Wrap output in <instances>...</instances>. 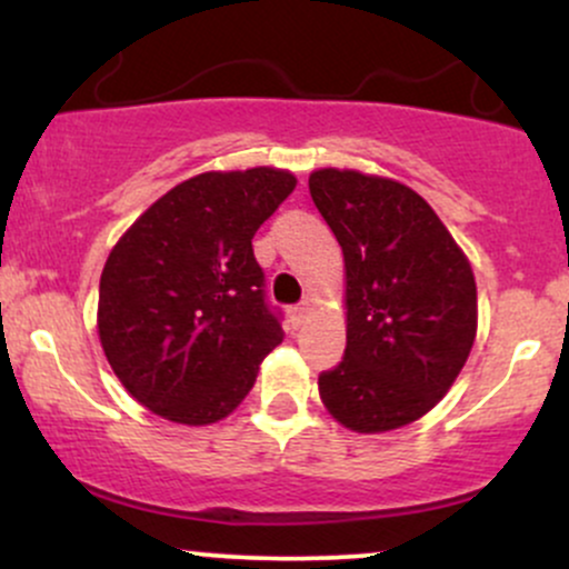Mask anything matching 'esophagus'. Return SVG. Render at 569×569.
<instances>
[{"label": "esophagus", "mask_w": 569, "mask_h": 569, "mask_svg": "<svg viewBox=\"0 0 569 569\" xmlns=\"http://www.w3.org/2000/svg\"><path fill=\"white\" fill-rule=\"evenodd\" d=\"M307 312H310V307H307L305 302H302V305H293V307H289V318H291V323H293V326H302V323H305V318H307Z\"/></svg>", "instance_id": "34e87169"}]
</instances>
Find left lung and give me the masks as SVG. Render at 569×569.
<instances>
[{"label":"left lung","mask_w":569,"mask_h":569,"mask_svg":"<svg viewBox=\"0 0 569 569\" xmlns=\"http://www.w3.org/2000/svg\"><path fill=\"white\" fill-rule=\"evenodd\" d=\"M310 194L345 253L348 348L321 371V401L356 433L420 420L466 367L476 280L466 253L415 189L321 168Z\"/></svg>","instance_id":"1"}]
</instances>
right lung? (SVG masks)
Segmentation results:
<instances>
[{
    "mask_svg": "<svg viewBox=\"0 0 569 569\" xmlns=\"http://www.w3.org/2000/svg\"><path fill=\"white\" fill-rule=\"evenodd\" d=\"M293 187L278 168L200 173L117 240L98 286V337L149 411L208 426L253 388L283 329L251 240Z\"/></svg>",
    "mask_w": 569,
    "mask_h": 569,
    "instance_id": "1",
    "label": "right lung"
}]
</instances>
